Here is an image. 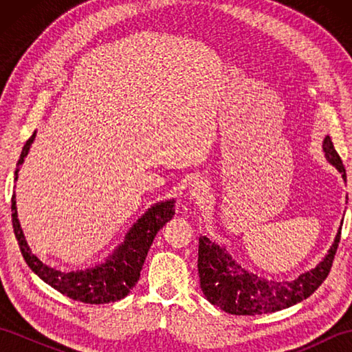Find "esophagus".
Wrapping results in <instances>:
<instances>
[{
  "label": "esophagus",
  "instance_id": "1",
  "mask_svg": "<svg viewBox=\"0 0 352 352\" xmlns=\"http://www.w3.org/2000/svg\"><path fill=\"white\" fill-rule=\"evenodd\" d=\"M208 193V183L203 178H198L197 182H193L189 189V199L193 201H203L207 198Z\"/></svg>",
  "mask_w": 352,
  "mask_h": 352
}]
</instances>
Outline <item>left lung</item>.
Instances as JSON below:
<instances>
[{
    "instance_id": "obj_1",
    "label": "left lung",
    "mask_w": 352,
    "mask_h": 352,
    "mask_svg": "<svg viewBox=\"0 0 352 352\" xmlns=\"http://www.w3.org/2000/svg\"><path fill=\"white\" fill-rule=\"evenodd\" d=\"M322 149L328 163H331L346 182L345 168L330 136L324 139ZM340 231L342 223L325 257L316 267L301 274L295 280H266L257 276V274L246 271L239 265L223 246L201 236L198 246L201 290L207 301L230 315L254 316L287 309L309 298L330 274L340 241Z\"/></svg>"
}]
</instances>
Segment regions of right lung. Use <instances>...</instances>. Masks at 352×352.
I'll return each instance as SVG.
<instances>
[{
  "instance_id": "obj_1",
  "label": "right lung",
  "mask_w": 352,
  "mask_h": 352,
  "mask_svg": "<svg viewBox=\"0 0 352 352\" xmlns=\"http://www.w3.org/2000/svg\"><path fill=\"white\" fill-rule=\"evenodd\" d=\"M34 138L36 131L22 148L21 157L16 163V170H14V182L18 180L19 166L24 163ZM174 204V199L155 203L133 223V227L126 231L124 242L116 246V250L110 254L104 263L69 272L58 271L56 267L45 265L30 250L18 219L16 195L14 193L12 197V223L22 257H24L28 267L41 280L76 301L86 304H107L122 300L136 286L142 266H144L148 250L155 234L175 213Z\"/></svg>"
}]
</instances>
